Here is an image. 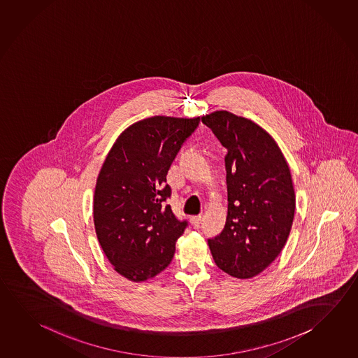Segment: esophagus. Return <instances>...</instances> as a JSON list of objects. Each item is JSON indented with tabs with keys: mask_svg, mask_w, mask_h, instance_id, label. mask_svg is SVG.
<instances>
[{
	"mask_svg": "<svg viewBox=\"0 0 358 358\" xmlns=\"http://www.w3.org/2000/svg\"><path fill=\"white\" fill-rule=\"evenodd\" d=\"M191 224L194 226V227H197V226L200 225L201 221H202V216L201 215H197V216H192L191 219Z\"/></svg>",
	"mask_w": 358,
	"mask_h": 358,
	"instance_id": "1",
	"label": "esophagus"
}]
</instances>
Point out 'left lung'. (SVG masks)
<instances>
[{"instance_id":"obj_1","label":"left lung","mask_w":358,"mask_h":358,"mask_svg":"<svg viewBox=\"0 0 358 358\" xmlns=\"http://www.w3.org/2000/svg\"><path fill=\"white\" fill-rule=\"evenodd\" d=\"M201 120L227 150V217L208 246L220 269L249 279L266 269L287 243L295 211L290 170L274 138L252 120L227 110Z\"/></svg>"}]
</instances>
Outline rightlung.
Returning <instances> with one entry per match:
<instances>
[{
    "mask_svg": "<svg viewBox=\"0 0 358 358\" xmlns=\"http://www.w3.org/2000/svg\"><path fill=\"white\" fill-rule=\"evenodd\" d=\"M196 118L155 115L128 127L108 153L95 185V232L114 270L128 280L151 279L170 265L187 221L164 201L166 176Z\"/></svg>",
    "mask_w": 358,
    "mask_h": 358,
    "instance_id": "add662e5",
    "label": "right lung"
}]
</instances>
